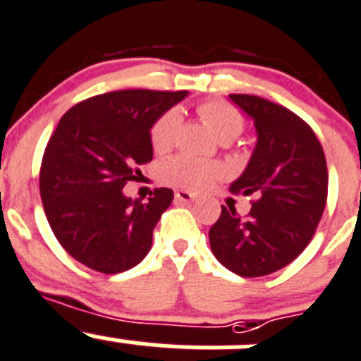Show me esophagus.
<instances>
[{
  "label": "esophagus",
  "mask_w": 361,
  "mask_h": 361,
  "mask_svg": "<svg viewBox=\"0 0 361 361\" xmlns=\"http://www.w3.org/2000/svg\"><path fill=\"white\" fill-rule=\"evenodd\" d=\"M174 197H176L178 201L194 202L195 199H197V195L192 194V192H188V190H176V194H174Z\"/></svg>",
  "instance_id": "34e87169"
}]
</instances>
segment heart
Masks as SVG:
<instances>
[{"label": "heart", "mask_w": 361, "mask_h": 361, "mask_svg": "<svg viewBox=\"0 0 361 361\" xmlns=\"http://www.w3.org/2000/svg\"><path fill=\"white\" fill-rule=\"evenodd\" d=\"M197 114L202 123L209 128L219 141L229 142L243 132L245 120L240 111L224 100H206L199 104ZM181 128V113L176 107H171L157 118L149 130V141L155 152L166 153L176 145ZM164 181L188 190L208 188L215 180L222 176V167L219 164L202 162L190 157L178 155L164 162L160 169Z\"/></svg>", "instance_id": "obj_1"}]
</instances>
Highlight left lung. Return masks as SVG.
I'll use <instances>...</instances> for the list:
<instances>
[{"mask_svg":"<svg viewBox=\"0 0 361 361\" xmlns=\"http://www.w3.org/2000/svg\"><path fill=\"white\" fill-rule=\"evenodd\" d=\"M254 120L257 142L231 192L257 199L241 219L222 206L209 229L213 255L240 277H262L295 261L323 216L328 169L312 128L293 111L255 95H229Z\"/></svg>","mask_w":361,"mask_h":361,"instance_id":"8db88e82","label":"left lung"}]
</instances>
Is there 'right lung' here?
I'll use <instances>...</instances> for the list:
<instances>
[{
  "instance_id": "add662e5",
  "label": "right lung",
  "mask_w": 361,
  "mask_h": 361,
  "mask_svg": "<svg viewBox=\"0 0 361 361\" xmlns=\"http://www.w3.org/2000/svg\"><path fill=\"white\" fill-rule=\"evenodd\" d=\"M187 95L121 90L63 114L42 159L40 197L56 240L75 261L111 275L146 257L174 194L155 188L146 202L132 201L123 187L152 162V125Z\"/></svg>"
}]
</instances>
